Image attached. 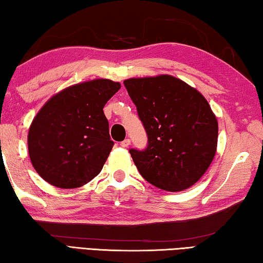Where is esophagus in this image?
Returning <instances> with one entry per match:
<instances>
[{"label":"esophagus","mask_w":263,"mask_h":263,"mask_svg":"<svg viewBox=\"0 0 263 263\" xmlns=\"http://www.w3.org/2000/svg\"><path fill=\"white\" fill-rule=\"evenodd\" d=\"M129 144H130V140H129V139L123 140L121 143H120V145H121V147H123V148H127Z\"/></svg>","instance_id":"34e87169"}]
</instances>
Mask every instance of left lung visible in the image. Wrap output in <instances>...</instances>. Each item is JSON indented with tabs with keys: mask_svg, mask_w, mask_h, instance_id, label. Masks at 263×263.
<instances>
[{
	"mask_svg": "<svg viewBox=\"0 0 263 263\" xmlns=\"http://www.w3.org/2000/svg\"><path fill=\"white\" fill-rule=\"evenodd\" d=\"M148 136L147 148L129 149L147 182L183 191L195 184L217 150L218 122L206 99L171 76L123 81Z\"/></svg>",
	"mask_w": 263,
	"mask_h": 263,
	"instance_id": "left-lung-1",
	"label": "left lung"
}]
</instances>
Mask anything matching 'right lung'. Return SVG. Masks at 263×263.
Returning a JSON list of instances; mask_svg holds the SVG:
<instances>
[{
    "label": "right lung",
    "instance_id": "add662e5",
    "mask_svg": "<svg viewBox=\"0 0 263 263\" xmlns=\"http://www.w3.org/2000/svg\"><path fill=\"white\" fill-rule=\"evenodd\" d=\"M120 87L108 79L86 81L43 106L28 135L30 160L43 179L74 189L99 175L114 145L102 108Z\"/></svg>",
    "mask_w": 263,
    "mask_h": 263
}]
</instances>
